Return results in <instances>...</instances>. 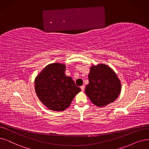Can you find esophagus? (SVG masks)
I'll use <instances>...</instances> for the list:
<instances>
[{
  "label": "esophagus",
  "instance_id": "obj_1",
  "mask_svg": "<svg viewBox=\"0 0 149 149\" xmlns=\"http://www.w3.org/2000/svg\"><path fill=\"white\" fill-rule=\"evenodd\" d=\"M81 91H84V88H85V86H81Z\"/></svg>",
  "mask_w": 149,
  "mask_h": 149
}]
</instances>
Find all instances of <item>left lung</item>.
Returning a JSON list of instances; mask_svg holds the SVG:
<instances>
[{
  "instance_id": "8db88e82",
  "label": "left lung",
  "mask_w": 149,
  "mask_h": 149,
  "mask_svg": "<svg viewBox=\"0 0 149 149\" xmlns=\"http://www.w3.org/2000/svg\"><path fill=\"white\" fill-rule=\"evenodd\" d=\"M88 81L85 92L92 103L98 107L102 108L114 102L120 93V81L107 65H92Z\"/></svg>"
}]
</instances>
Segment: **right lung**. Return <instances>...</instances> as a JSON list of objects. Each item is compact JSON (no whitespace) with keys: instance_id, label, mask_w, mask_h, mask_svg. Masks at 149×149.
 Instances as JSON below:
<instances>
[{"instance_id":"right-lung-1","label":"right lung","mask_w":149,"mask_h":149,"mask_svg":"<svg viewBox=\"0 0 149 149\" xmlns=\"http://www.w3.org/2000/svg\"><path fill=\"white\" fill-rule=\"evenodd\" d=\"M66 65L61 63L47 65L35 79V90L41 102L54 111H63L71 104L81 89L71 77L65 75Z\"/></svg>"}]
</instances>
